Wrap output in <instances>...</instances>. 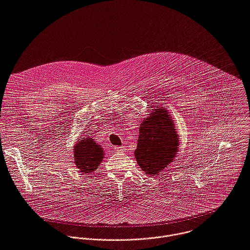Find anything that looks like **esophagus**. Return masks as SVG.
<instances>
[{"instance_id":"esophagus-1","label":"esophagus","mask_w":250,"mask_h":250,"mask_svg":"<svg viewBox=\"0 0 250 250\" xmlns=\"http://www.w3.org/2000/svg\"><path fill=\"white\" fill-rule=\"evenodd\" d=\"M113 149H114L115 152H118V153H121V152L125 151V147L124 146H115Z\"/></svg>"}]
</instances>
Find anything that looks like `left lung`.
<instances>
[{
  "mask_svg": "<svg viewBox=\"0 0 250 250\" xmlns=\"http://www.w3.org/2000/svg\"><path fill=\"white\" fill-rule=\"evenodd\" d=\"M151 109L140 126L135 157L140 167L155 176L169 166L178 151L179 139L173 120L166 108Z\"/></svg>",
  "mask_w": 250,
  "mask_h": 250,
  "instance_id": "8db88e82",
  "label": "left lung"
}]
</instances>
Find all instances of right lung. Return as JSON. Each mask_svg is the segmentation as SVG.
Listing matches in <instances>:
<instances>
[{"label": "right lung", "instance_id": "add662e5", "mask_svg": "<svg viewBox=\"0 0 250 250\" xmlns=\"http://www.w3.org/2000/svg\"><path fill=\"white\" fill-rule=\"evenodd\" d=\"M74 160L83 173H90L100 166L104 150L89 135L80 139L74 147Z\"/></svg>", "mask_w": 250, "mask_h": 250}]
</instances>
